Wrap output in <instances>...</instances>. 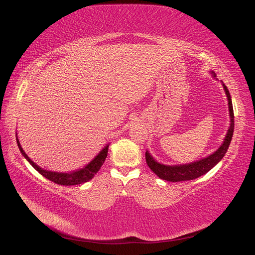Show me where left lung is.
Returning <instances> with one entry per match:
<instances>
[{"label": "left lung", "mask_w": 255, "mask_h": 255, "mask_svg": "<svg viewBox=\"0 0 255 255\" xmlns=\"http://www.w3.org/2000/svg\"><path fill=\"white\" fill-rule=\"evenodd\" d=\"M224 88L226 91V94L228 97V102H229V111H230V118H231V123H230V127L228 129L227 135L225 137V140L223 145L216 150V151L207 156L199 162H194L191 164H187V165H180V166H166L162 165L157 162H155L153 157L146 152V162L149 168L162 180L168 181V182H182V181H191L194 180V178H197L202 176L203 174L207 173L209 170L218 164L223 156L227 152V149L230 145L231 138L233 135V129H234V113H233V107H232V101H231V96L229 93V90L226 86L225 84Z\"/></svg>", "instance_id": "left-lung-1"}]
</instances>
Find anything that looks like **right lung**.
<instances>
[{
	"label": "right lung",
	"mask_w": 255,
	"mask_h": 255,
	"mask_svg": "<svg viewBox=\"0 0 255 255\" xmlns=\"http://www.w3.org/2000/svg\"><path fill=\"white\" fill-rule=\"evenodd\" d=\"M16 143H17L18 148H20V150H21L22 154L25 156V158L30 163V165L35 169L37 172L41 173L43 176H45L47 180H49L55 184L63 185V186L80 185L82 183H86V182L90 181L91 178L94 176V174H97V172L100 170V168L102 167L103 163L105 162V159L107 157V153H108V146H106L96 157H94L93 161H91L86 167L81 169V170L70 172V173H59V172H51V171L44 170V169L35 165L25 153L23 148L20 145V142H18L17 137H16Z\"/></svg>",
	"instance_id": "1"
}]
</instances>
